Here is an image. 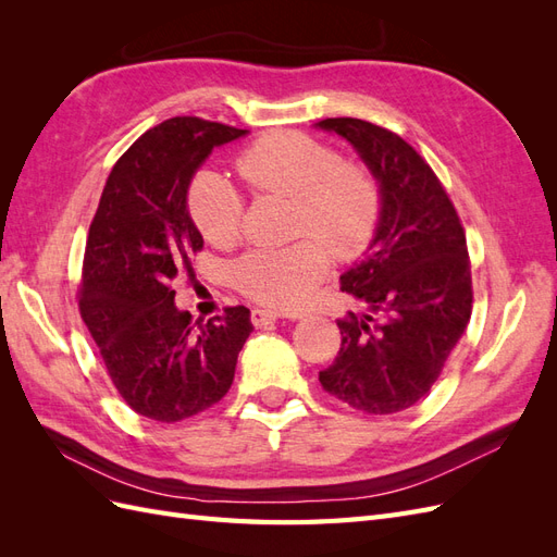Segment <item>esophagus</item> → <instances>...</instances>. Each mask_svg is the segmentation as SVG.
Masks as SVG:
<instances>
[{
  "instance_id": "esophagus-1",
  "label": "esophagus",
  "mask_w": 557,
  "mask_h": 557,
  "mask_svg": "<svg viewBox=\"0 0 557 557\" xmlns=\"http://www.w3.org/2000/svg\"><path fill=\"white\" fill-rule=\"evenodd\" d=\"M278 318H281V313H276V311H267V309H252V311H250V323L256 325V327L274 325Z\"/></svg>"
}]
</instances>
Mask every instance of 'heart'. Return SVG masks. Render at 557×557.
Masks as SVG:
<instances>
[{"mask_svg": "<svg viewBox=\"0 0 557 557\" xmlns=\"http://www.w3.org/2000/svg\"><path fill=\"white\" fill-rule=\"evenodd\" d=\"M237 170L258 193L295 199L297 232L315 237L250 250L232 264L234 285L252 301L278 309L305 305L330 272L327 249L336 260L352 262L372 248L383 193L362 162L342 160L309 134L272 132L244 150ZM188 209L211 244H232L242 234L244 197L223 176L199 174L190 185Z\"/></svg>", "mask_w": 557, "mask_h": 557, "instance_id": "1", "label": "heart"}]
</instances>
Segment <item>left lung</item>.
Wrapping results in <instances>:
<instances>
[{
  "mask_svg": "<svg viewBox=\"0 0 557 557\" xmlns=\"http://www.w3.org/2000/svg\"><path fill=\"white\" fill-rule=\"evenodd\" d=\"M318 127L350 141L383 193L376 239L342 276L364 311L336 320L342 348L318 381L356 411L397 413L430 393L469 323L465 227L432 166L399 134L360 117Z\"/></svg>",
  "mask_w": 557,
  "mask_h": 557,
  "instance_id": "1",
  "label": "left lung"
}]
</instances>
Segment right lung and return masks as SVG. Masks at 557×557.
Segmentation results:
<instances>
[{
  "label": "right lung",
  "mask_w": 557,
  "mask_h": 557,
  "mask_svg": "<svg viewBox=\"0 0 557 557\" xmlns=\"http://www.w3.org/2000/svg\"><path fill=\"white\" fill-rule=\"evenodd\" d=\"M246 129L178 115L148 129L113 164L90 223L78 311L132 411L178 423L221 401L252 332L246 307L193 323L174 278L205 246L188 185L215 146Z\"/></svg>",
  "instance_id": "1"
}]
</instances>
